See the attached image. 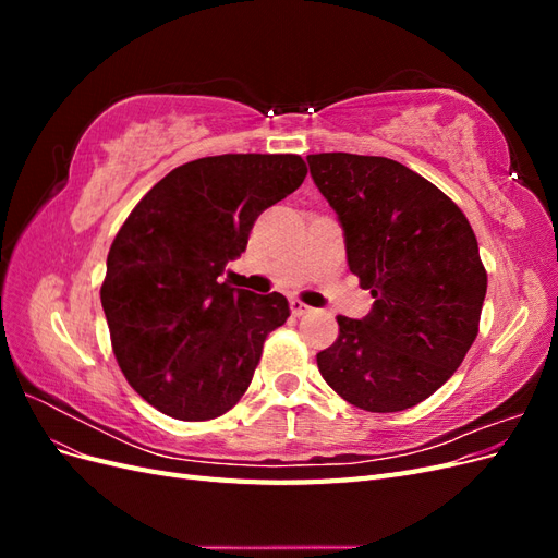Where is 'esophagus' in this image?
Instances as JSON below:
<instances>
[{
	"label": "esophagus",
	"mask_w": 558,
	"mask_h": 558,
	"mask_svg": "<svg viewBox=\"0 0 558 558\" xmlns=\"http://www.w3.org/2000/svg\"><path fill=\"white\" fill-rule=\"evenodd\" d=\"M291 310H293L295 316H302V314H310L312 312V307L305 305V302L298 300V298H291Z\"/></svg>",
	"instance_id": "esophagus-1"
}]
</instances>
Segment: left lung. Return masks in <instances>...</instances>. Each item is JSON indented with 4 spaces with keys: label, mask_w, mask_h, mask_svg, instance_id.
<instances>
[{
    "label": "left lung",
    "mask_w": 558,
    "mask_h": 558,
    "mask_svg": "<svg viewBox=\"0 0 558 558\" xmlns=\"http://www.w3.org/2000/svg\"><path fill=\"white\" fill-rule=\"evenodd\" d=\"M316 189L344 230L349 269L375 305L337 316L340 335L316 353L337 396L365 412H400L433 396L480 332L486 269L453 202L396 160L307 156Z\"/></svg>",
    "instance_id": "left-lung-1"
}]
</instances>
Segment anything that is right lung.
Here are the masks:
<instances>
[{
	"label": "right lung",
	"mask_w": 558,
	"mask_h": 558,
	"mask_svg": "<svg viewBox=\"0 0 558 558\" xmlns=\"http://www.w3.org/2000/svg\"><path fill=\"white\" fill-rule=\"evenodd\" d=\"M307 177L293 154H226L160 179L118 230L102 310L125 379L148 404L207 421L240 402L265 337L291 316L281 293L221 281L256 218Z\"/></svg>",
	"instance_id": "obj_1"
}]
</instances>
